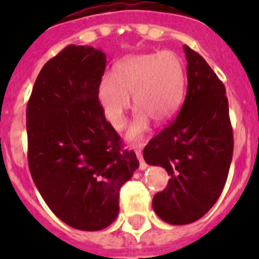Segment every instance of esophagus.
Returning a JSON list of instances; mask_svg holds the SVG:
<instances>
[{
  "label": "esophagus",
  "instance_id": "obj_1",
  "mask_svg": "<svg viewBox=\"0 0 259 259\" xmlns=\"http://www.w3.org/2000/svg\"><path fill=\"white\" fill-rule=\"evenodd\" d=\"M136 154H137V158H138V161H140V168H141V169H146V162L144 161V157H142V152H141V149H140V148H137V149H136Z\"/></svg>",
  "mask_w": 259,
  "mask_h": 259
}]
</instances>
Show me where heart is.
<instances>
[{"instance_id": "1", "label": "heart", "mask_w": 259, "mask_h": 259, "mask_svg": "<svg viewBox=\"0 0 259 259\" xmlns=\"http://www.w3.org/2000/svg\"><path fill=\"white\" fill-rule=\"evenodd\" d=\"M185 91V72L180 59L172 52L136 55L122 59L98 86V101L106 119L115 130L126 123V113L133 95L138 110L127 140L140 141L149 119L156 123L168 121L180 107Z\"/></svg>"}]
</instances>
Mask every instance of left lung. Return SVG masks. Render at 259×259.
Returning a JSON list of instances; mask_svg holds the SVG:
<instances>
[{
    "instance_id": "8db88e82",
    "label": "left lung",
    "mask_w": 259,
    "mask_h": 259,
    "mask_svg": "<svg viewBox=\"0 0 259 259\" xmlns=\"http://www.w3.org/2000/svg\"><path fill=\"white\" fill-rule=\"evenodd\" d=\"M187 95L181 110L149 141L144 158L165 168L166 188L153 197L154 212L169 225H188L208 212L225 188L234 137L225 84L200 55L184 46Z\"/></svg>"
}]
</instances>
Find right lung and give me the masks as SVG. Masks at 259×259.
<instances>
[{"mask_svg":"<svg viewBox=\"0 0 259 259\" xmlns=\"http://www.w3.org/2000/svg\"><path fill=\"white\" fill-rule=\"evenodd\" d=\"M105 68L101 50L68 46L44 64L26 106L32 179L51 211L83 231L115 221L119 189L140 166L98 101Z\"/></svg>","mask_w":259,"mask_h":259,"instance_id":"1","label":"right lung"}]
</instances>
